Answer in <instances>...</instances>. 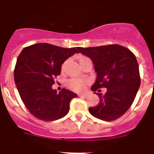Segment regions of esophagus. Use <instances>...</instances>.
I'll return each instance as SVG.
<instances>
[{
	"label": "esophagus",
	"instance_id": "1",
	"mask_svg": "<svg viewBox=\"0 0 154 154\" xmlns=\"http://www.w3.org/2000/svg\"><path fill=\"white\" fill-rule=\"evenodd\" d=\"M87 96H88V94H86V93H79V97L85 98V97H87Z\"/></svg>",
	"mask_w": 154,
	"mask_h": 154
}]
</instances>
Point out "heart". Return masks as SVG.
<instances>
[{
  "instance_id": "obj_1",
  "label": "heart",
  "mask_w": 154,
  "mask_h": 154,
  "mask_svg": "<svg viewBox=\"0 0 154 154\" xmlns=\"http://www.w3.org/2000/svg\"><path fill=\"white\" fill-rule=\"evenodd\" d=\"M84 58H87L86 57H82L79 59V62ZM64 68V65L62 66ZM88 80L84 79H71L67 82V86L69 89L76 92H81L85 89V86L88 83Z\"/></svg>"
}]
</instances>
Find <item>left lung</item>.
Masks as SVG:
<instances>
[{
    "instance_id": "8db88e82",
    "label": "left lung",
    "mask_w": 154,
    "mask_h": 154,
    "mask_svg": "<svg viewBox=\"0 0 154 154\" xmlns=\"http://www.w3.org/2000/svg\"><path fill=\"white\" fill-rule=\"evenodd\" d=\"M91 58L97 73L91 88L93 92L106 88L104 95L97 92L99 103L89 107L91 115L105 121H112L123 115L133 104L140 85L139 65L130 49L119 45L79 48Z\"/></svg>"
}]
</instances>
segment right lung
Masks as SVG:
<instances>
[{
	"label": "right lung",
	"instance_id": "obj_1",
	"mask_svg": "<svg viewBox=\"0 0 154 154\" xmlns=\"http://www.w3.org/2000/svg\"><path fill=\"white\" fill-rule=\"evenodd\" d=\"M79 48L58 47L38 43L24 48L19 55L14 72L17 91L28 110L35 117L54 121L67 115L69 103L77 94L66 89H52L62 65L79 53Z\"/></svg>",
	"mask_w": 154,
	"mask_h": 154
}]
</instances>
